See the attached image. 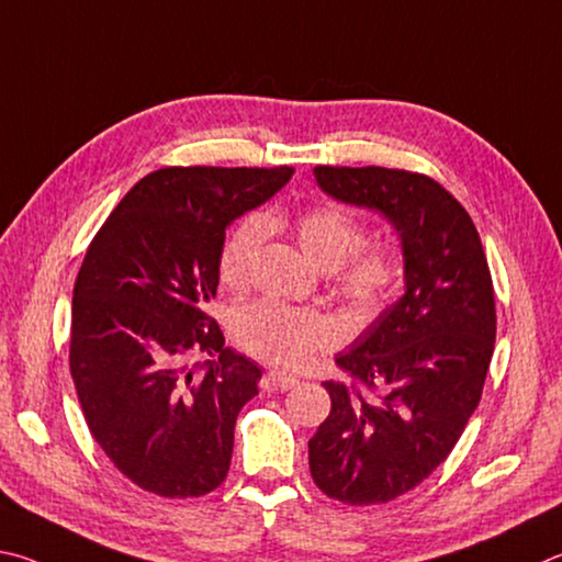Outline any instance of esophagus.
<instances>
[{
  "mask_svg": "<svg viewBox=\"0 0 562 562\" xmlns=\"http://www.w3.org/2000/svg\"><path fill=\"white\" fill-rule=\"evenodd\" d=\"M263 385L269 387V390H291V387H296L299 385V378H293V375H289V372H281V370H269L266 372V378H263Z\"/></svg>",
  "mask_w": 562,
  "mask_h": 562,
  "instance_id": "obj_1",
  "label": "esophagus"
}]
</instances>
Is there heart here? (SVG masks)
<instances>
[{"label": "heart", "instance_id": "obj_1", "mask_svg": "<svg viewBox=\"0 0 562 562\" xmlns=\"http://www.w3.org/2000/svg\"><path fill=\"white\" fill-rule=\"evenodd\" d=\"M266 226H283L301 251L323 271H336L340 296L356 311H375L400 279V261L385 246H362L366 229L340 206H311L286 220L283 214L244 216L222 244L220 276L226 286L249 281ZM236 342L254 358L281 368H301L338 340L336 321L308 306L261 299L246 303L232 321Z\"/></svg>", "mask_w": 562, "mask_h": 562}]
</instances>
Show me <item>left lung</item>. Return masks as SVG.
<instances>
[{"mask_svg":"<svg viewBox=\"0 0 562 562\" xmlns=\"http://www.w3.org/2000/svg\"><path fill=\"white\" fill-rule=\"evenodd\" d=\"M333 200L395 226L405 293L338 352L356 385L323 382L330 415L308 441L311 476L350 506L385 504L422 484L464 431L496 340L494 283L471 216L427 175L318 165Z\"/></svg>","mask_w":562,"mask_h":562,"instance_id":"obj_1","label":"left lung"}]
</instances>
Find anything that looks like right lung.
I'll use <instances>...</instances> for the list:
<instances>
[{
  "label": "right lung",
  "mask_w": 562,
  "mask_h": 562,
  "mask_svg": "<svg viewBox=\"0 0 562 562\" xmlns=\"http://www.w3.org/2000/svg\"><path fill=\"white\" fill-rule=\"evenodd\" d=\"M293 167H162L93 236L71 308V378L86 425L121 474L165 498L226 479L234 425L261 370L206 316L226 226L281 190ZM196 351L211 360L186 366Z\"/></svg>",
  "instance_id": "obj_1"
}]
</instances>
